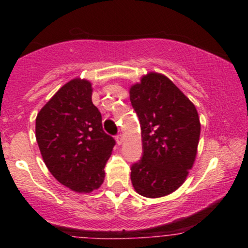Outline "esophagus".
Returning a JSON list of instances; mask_svg holds the SVG:
<instances>
[{
    "mask_svg": "<svg viewBox=\"0 0 248 248\" xmlns=\"http://www.w3.org/2000/svg\"><path fill=\"white\" fill-rule=\"evenodd\" d=\"M122 141H124V137H122V134H119V136H116V142H117V144L121 145Z\"/></svg>",
    "mask_w": 248,
    "mask_h": 248,
    "instance_id": "esophagus-1",
    "label": "esophagus"
}]
</instances>
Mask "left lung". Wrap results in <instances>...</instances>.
<instances>
[{"instance_id": "left-lung-1", "label": "left lung", "mask_w": 248, "mask_h": 248, "mask_svg": "<svg viewBox=\"0 0 248 248\" xmlns=\"http://www.w3.org/2000/svg\"><path fill=\"white\" fill-rule=\"evenodd\" d=\"M129 98L142 141L141 159L131 168L132 185L146 198L166 197L184 184L196 161L198 111L169 78L156 72L132 85Z\"/></svg>"}]
</instances>
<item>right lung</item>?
Listing matches in <instances>:
<instances>
[{
    "label": "right lung",
    "instance_id": "obj_1",
    "mask_svg": "<svg viewBox=\"0 0 248 248\" xmlns=\"http://www.w3.org/2000/svg\"><path fill=\"white\" fill-rule=\"evenodd\" d=\"M36 139L60 184L77 193H91L103 184L115 140L103 131L89 80L76 78L49 99L36 117Z\"/></svg>",
    "mask_w": 248,
    "mask_h": 248
}]
</instances>
